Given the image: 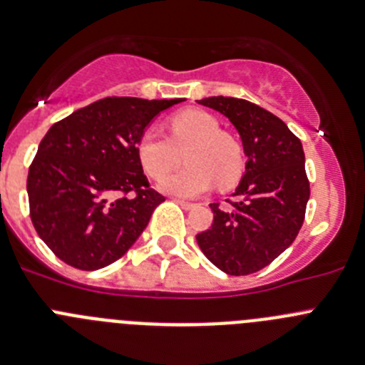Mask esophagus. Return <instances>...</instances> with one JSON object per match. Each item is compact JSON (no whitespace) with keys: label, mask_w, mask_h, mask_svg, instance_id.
Instances as JSON below:
<instances>
[{"label":"esophagus","mask_w":365,"mask_h":365,"mask_svg":"<svg viewBox=\"0 0 365 365\" xmlns=\"http://www.w3.org/2000/svg\"><path fill=\"white\" fill-rule=\"evenodd\" d=\"M173 200H175V202L178 203V205H182L183 209H185V211H189V209H192V207H195V203L185 202V200H182V198H173Z\"/></svg>","instance_id":"1"}]
</instances>
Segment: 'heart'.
Here are the masks:
<instances>
[{"mask_svg":"<svg viewBox=\"0 0 365 365\" xmlns=\"http://www.w3.org/2000/svg\"><path fill=\"white\" fill-rule=\"evenodd\" d=\"M183 148L187 165L160 182V189L167 195L195 198L211 189L215 182L220 187H231L242 176V147L231 134L220 130L215 116L203 110L175 114L169 120V136L147 129L136 142L138 160L154 180L178 165Z\"/></svg>","mask_w":365,"mask_h":365,"instance_id":"1","label":"heart"}]
</instances>
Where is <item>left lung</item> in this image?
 Listing matches in <instances>:
<instances>
[{
  "label": "left lung",
  "instance_id": "8db88e82",
  "mask_svg": "<svg viewBox=\"0 0 365 365\" xmlns=\"http://www.w3.org/2000/svg\"><path fill=\"white\" fill-rule=\"evenodd\" d=\"M238 130L245 175L227 205L211 203V227L196 235L203 255L232 277L267 267L293 244L305 218L309 180L302 142L284 121L247 100L203 98Z\"/></svg>",
  "mask_w": 365,
  "mask_h": 365
}]
</instances>
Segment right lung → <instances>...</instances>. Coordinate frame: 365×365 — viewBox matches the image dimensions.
I'll use <instances>...</instances> for the list:
<instances>
[{
  "mask_svg": "<svg viewBox=\"0 0 365 365\" xmlns=\"http://www.w3.org/2000/svg\"><path fill=\"white\" fill-rule=\"evenodd\" d=\"M175 100L110 96L56 121L29 167L31 220L60 260L96 271L120 260L162 202L136 142Z\"/></svg>",
  "mask_w": 365,
  "mask_h": 365,
  "instance_id": "right-lung-1",
  "label": "right lung"
}]
</instances>
